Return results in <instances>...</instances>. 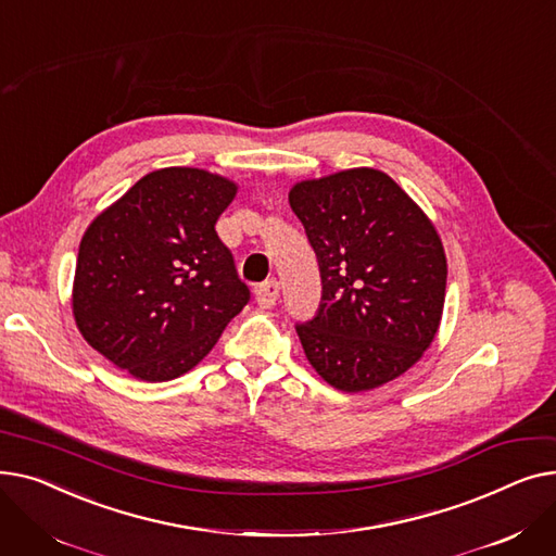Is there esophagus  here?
<instances>
[{
  "mask_svg": "<svg viewBox=\"0 0 556 556\" xmlns=\"http://www.w3.org/2000/svg\"><path fill=\"white\" fill-rule=\"evenodd\" d=\"M254 300L261 308H273L279 300V281L270 279V281H263L254 288Z\"/></svg>",
  "mask_w": 556,
  "mask_h": 556,
  "instance_id": "1",
  "label": "esophagus"
}]
</instances>
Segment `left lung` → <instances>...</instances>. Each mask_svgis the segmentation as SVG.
<instances>
[{"label": "left lung", "mask_w": 556, "mask_h": 556, "mask_svg": "<svg viewBox=\"0 0 556 556\" xmlns=\"http://www.w3.org/2000/svg\"><path fill=\"white\" fill-rule=\"evenodd\" d=\"M288 202L323 277L315 317L295 325L308 363L342 392L394 381L440 329L446 298L440 233L419 204L376 168L298 182Z\"/></svg>", "instance_id": "1"}]
</instances>
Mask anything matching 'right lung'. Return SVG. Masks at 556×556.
I'll return each mask as SVG.
<instances>
[{
  "mask_svg": "<svg viewBox=\"0 0 556 556\" xmlns=\"http://www.w3.org/2000/svg\"><path fill=\"white\" fill-rule=\"evenodd\" d=\"M237 185L168 166L143 175L83 233L72 306L101 356L139 381L162 383L212 352L250 302L216 220Z\"/></svg>",
  "mask_w": 556,
  "mask_h": 556,
  "instance_id": "add662e5",
  "label": "right lung"
}]
</instances>
